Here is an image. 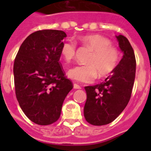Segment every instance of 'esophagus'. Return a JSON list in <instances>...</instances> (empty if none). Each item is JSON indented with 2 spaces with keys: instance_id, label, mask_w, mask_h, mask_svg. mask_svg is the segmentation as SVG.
Listing matches in <instances>:
<instances>
[{
  "instance_id": "esophagus-1",
  "label": "esophagus",
  "mask_w": 151,
  "mask_h": 151,
  "mask_svg": "<svg viewBox=\"0 0 151 151\" xmlns=\"http://www.w3.org/2000/svg\"><path fill=\"white\" fill-rule=\"evenodd\" d=\"M73 88H75V89H81V87L79 85H78V84H73Z\"/></svg>"
}]
</instances>
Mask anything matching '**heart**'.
I'll return each mask as SVG.
<instances>
[{
    "instance_id": "obj_1",
    "label": "heart",
    "mask_w": 151,
    "mask_h": 151,
    "mask_svg": "<svg viewBox=\"0 0 151 151\" xmlns=\"http://www.w3.org/2000/svg\"><path fill=\"white\" fill-rule=\"evenodd\" d=\"M81 41L92 51L87 65H78L69 70L68 77L78 82L91 83L97 74L104 78L115 70L119 63L121 54L118 48L112 45L110 40L99 34H90L82 37ZM77 44L68 39L62 44L60 54L63 59L70 63L74 59Z\"/></svg>"
}]
</instances>
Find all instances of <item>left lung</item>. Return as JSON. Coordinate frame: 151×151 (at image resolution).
Wrapping results in <instances>:
<instances>
[{"instance_id": "1", "label": "left lung", "mask_w": 151, "mask_h": 151, "mask_svg": "<svg viewBox=\"0 0 151 151\" xmlns=\"http://www.w3.org/2000/svg\"><path fill=\"white\" fill-rule=\"evenodd\" d=\"M124 55L115 70L99 85L85 87L87 100L84 108L86 121L104 125L114 121L128 105L136 76V57L129 40L117 36Z\"/></svg>"}]
</instances>
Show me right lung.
I'll return each mask as SVG.
<instances>
[{"label":"right lung","mask_w":151,"mask_h":151,"mask_svg":"<svg viewBox=\"0 0 151 151\" xmlns=\"http://www.w3.org/2000/svg\"><path fill=\"white\" fill-rule=\"evenodd\" d=\"M65 37L62 30L34 32L22 42L15 56V96L26 116L35 124L56 122L64 99L73 87L59 62Z\"/></svg>","instance_id":"obj_1"}]
</instances>
